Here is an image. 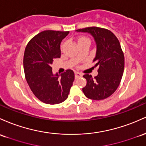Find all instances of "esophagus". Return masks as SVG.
Segmentation results:
<instances>
[{"label":"esophagus","instance_id":"34e87169","mask_svg":"<svg viewBox=\"0 0 146 146\" xmlns=\"http://www.w3.org/2000/svg\"><path fill=\"white\" fill-rule=\"evenodd\" d=\"M82 74L79 72H75V78H78L79 77H81Z\"/></svg>","mask_w":146,"mask_h":146}]
</instances>
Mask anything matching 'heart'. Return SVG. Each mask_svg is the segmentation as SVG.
Listing matches in <instances>:
<instances>
[{
  "label": "heart",
  "mask_w": 146,
  "mask_h": 146,
  "mask_svg": "<svg viewBox=\"0 0 146 146\" xmlns=\"http://www.w3.org/2000/svg\"><path fill=\"white\" fill-rule=\"evenodd\" d=\"M89 40V39H88V38H86V37H81V38H78V41H81V40Z\"/></svg>",
  "instance_id": "heart-1"
}]
</instances>
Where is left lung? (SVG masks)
Listing matches in <instances>:
<instances>
[{"mask_svg": "<svg viewBox=\"0 0 146 146\" xmlns=\"http://www.w3.org/2000/svg\"><path fill=\"white\" fill-rule=\"evenodd\" d=\"M76 32H86L94 37L96 44V56L93 60L99 66L98 75H83L87 84L83 88L85 96L96 101L111 96L117 90L124 70V55L119 40L111 31L98 27L79 29Z\"/></svg>", "mask_w": 146, "mask_h": 146, "instance_id": "8db88e82", "label": "left lung"}]
</instances>
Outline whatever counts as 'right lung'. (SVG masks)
<instances>
[{
  "instance_id": "obj_1",
  "label": "right lung",
  "mask_w": 146,
  "mask_h": 146,
  "mask_svg": "<svg viewBox=\"0 0 146 146\" xmlns=\"http://www.w3.org/2000/svg\"><path fill=\"white\" fill-rule=\"evenodd\" d=\"M68 32L45 30L32 38L25 47L23 57L25 76L38 99L47 104L63 102L68 97L74 80L72 70L53 74L54 59L60 57V45Z\"/></svg>"
}]
</instances>
